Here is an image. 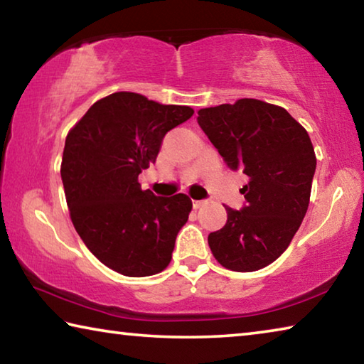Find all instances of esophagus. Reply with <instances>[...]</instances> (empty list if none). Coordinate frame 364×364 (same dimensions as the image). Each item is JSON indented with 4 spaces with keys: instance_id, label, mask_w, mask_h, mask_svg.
I'll return each mask as SVG.
<instances>
[{
    "instance_id": "esophagus-1",
    "label": "esophagus",
    "mask_w": 364,
    "mask_h": 364,
    "mask_svg": "<svg viewBox=\"0 0 364 364\" xmlns=\"http://www.w3.org/2000/svg\"><path fill=\"white\" fill-rule=\"evenodd\" d=\"M193 205H194V208H200V207L207 205V200H205V199H202V200H193Z\"/></svg>"
}]
</instances>
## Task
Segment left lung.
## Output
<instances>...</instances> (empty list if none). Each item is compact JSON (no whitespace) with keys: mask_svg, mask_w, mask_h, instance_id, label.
Masks as SVG:
<instances>
[{"mask_svg":"<svg viewBox=\"0 0 364 364\" xmlns=\"http://www.w3.org/2000/svg\"><path fill=\"white\" fill-rule=\"evenodd\" d=\"M197 114L228 168L249 176L244 207H226V225L208 234V245L228 269H262L289 247L306 213L316 170L310 136L286 109L258 100Z\"/></svg>","mask_w":364,"mask_h":364,"instance_id":"obj_1","label":"left lung"}]
</instances>
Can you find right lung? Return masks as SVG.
<instances>
[{
  "mask_svg": "<svg viewBox=\"0 0 364 364\" xmlns=\"http://www.w3.org/2000/svg\"><path fill=\"white\" fill-rule=\"evenodd\" d=\"M193 114L120 91L95 102L67 134L60 178L72 223L91 254L117 273L143 278L171 260L193 202L186 194L143 191L138 176L156 162L165 134Z\"/></svg>",
  "mask_w": 364,
  "mask_h": 364,
  "instance_id": "obj_1",
  "label": "right lung"
}]
</instances>
